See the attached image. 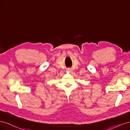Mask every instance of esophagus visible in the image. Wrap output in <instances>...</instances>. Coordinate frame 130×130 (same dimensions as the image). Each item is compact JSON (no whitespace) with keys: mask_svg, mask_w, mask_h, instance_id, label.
<instances>
[{"mask_svg":"<svg viewBox=\"0 0 130 130\" xmlns=\"http://www.w3.org/2000/svg\"><path fill=\"white\" fill-rule=\"evenodd\" d=\"M67 71H68V72H70V73H72V72H73V70H72V69H70V68H69V69H67Z\"/></svg>","mask_w":130,"mask_h":130,"instance_id":"esophagus-1","label":"esophagus"}]
</instances>
